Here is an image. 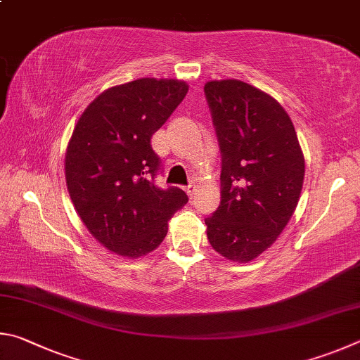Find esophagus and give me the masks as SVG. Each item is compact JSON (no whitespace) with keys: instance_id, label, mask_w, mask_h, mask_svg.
Masks as SVG:
<instances>
[{"instance_id":"obj_1","label":"esophagus","mask_w":360,"mask_h":360,"mask_svg":"<svg viewBox=\"0 0 360 360\" xmlns=\"http://www.w3.org/2000/svg\"><path fill=\"white\" fill-rule=\"evenodd\" d=\"M185 191H186V194H188V196H190V198H193V196H194V194H196V186H194V185L191 184L190 186H188V188H186V190H185Z\"/></svg>"}]
</instances>
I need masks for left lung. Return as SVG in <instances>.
Returning <instances> with one entry per match:
<instances>
[{
	"label": "left lung",
	"mask_w": 360,
	"mask_h": 360,
	"mask_svg": "<svg viewBox=\"0 0 360 360\" xmlns=\"http://www.w3.org/2000/svg\"><path fill=\"white\" fill-rule=\"evenodd\" d=\"M223 155L221 200L205 219L212 248L250 262L272 247L297 207L305 158L288 112L269 93L237 79L207 82Z\"/></svg>",
	"instance_id": "left-lung-1"
}]
</instances>
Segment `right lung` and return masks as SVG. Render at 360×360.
<instances>
[{"instance_id":"right-lung-1","label":"right lung","mask_w":360,"mask_h":360,"mask_svg":"<svg viewBox=\"0 0 360 360\" xmlns=\"http://www.w3.org/2000/svg\"><path fill=\"white\" fill-rule=\"evenodd\" d=\"M179 79L142 77L98 94L82 112L65 155L66 186L90 234L128 259L147 256L188 202L180 188L155 186L160 158L150 139L188 93Z\"/></svg>"}]
</instances>
